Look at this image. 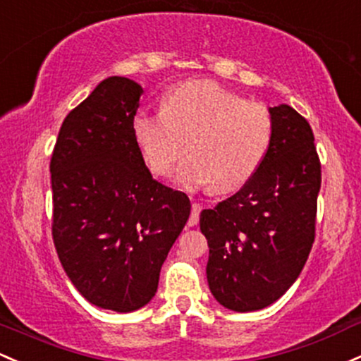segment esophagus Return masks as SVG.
<instances>
[{
    "label": "esophagus",
    "instance_id": "34e87169",
    "mask_svg": "<svg viewBox=\"0 0 361 361\" xmlns=\"http://www.w3.org/2000/svg\"><path fill=\"white\" fill-rule=\"evenodd\" d=\"M199 216H200V205L193 202L192 214H190V219H188V226H195L197 223H199Z\"/></svg>",
    "mask_w": 361,
    "mask_h": 361
}]
</instances>
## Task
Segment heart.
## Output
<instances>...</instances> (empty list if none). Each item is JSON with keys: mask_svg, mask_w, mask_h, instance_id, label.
Wrapping results in <instances>:
<instances>
[{"mask_svg": "<svg viewBox=\"0 0 361 361\" xmlns=\"http://www.w3.org/2000/svg\"><path fill=\"white\" fill-rule=\"evenodd\" d=\"M133 138L144 164L162 176L185 152L174 178L187 187L211 183L214 192L243 187L260 168L274 133L271 111L262 102L245 101L212 80L174 85L162 111L138 109Z\"/></svg>", "mask_w": 361, "mask_h": 361, "instance_id": "b5f03b06", "label": "heart"}]
</instances>
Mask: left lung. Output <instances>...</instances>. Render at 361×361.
Segmentation results:
<instances>
[{
  "label": "left lung",
  "mask_w": 361,
  "mask_h": 361,
  "mask_svg": "<svg viewBox=\"0 0 361 361\" xmlns=\"http://www.w3.org/2000/svg\"><path fill=\"white\" fill-rule=\"evenodd\" d=\"M271 147L235 195L200 214L214 298L235 312L269 307L302 272L315 240L320 159L310 125L291 106L269 109Z\"/></svg>",
  "instance_id": "1"
}]
</instances>
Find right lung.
<instances>
[{
  "instance_id": "right-lung-1",
  "label": "right lung",
  "mask_w": 361,
  "mask_h": 361,
  "mask_svg": "<svg viewBox=\"0 0 361 361\" xmlns=\"http://www.w3.org/2000/svg\"><path fill=\"white\" fill-rule=\"evenodd\" d=\"M140 96L130 78L102 80L65 118L49 164L59 262L87 302L114 312L152 300L192 209L142 161L132 130Z\"/></svg>"
}]
</instances>
